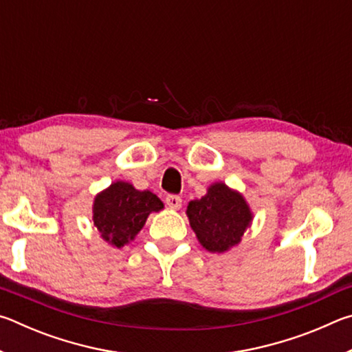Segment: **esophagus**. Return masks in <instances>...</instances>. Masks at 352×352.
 I'll list each match as a JSON object with an SVG mask.
<instances>
[{
	"label": "esophagus",
	"instance_id": "obj_1",
	"mask_svg": "<svg viewBox=\"0 0 352 352\" xmlns=\"http://www.w3.org/2000/svg\"><path fill=\"white\" fill-rule=\"evenodd\" d=\"M166 204H168V206L174 208V210H180V208H182V197H180V195H175V194H169L168 197H166Z\"/></svg>",
	"mask_w": 352,
	"mask_h": 352
}]
</instances>
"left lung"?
I'll use <instances>...</instances> for the list:
<instances>
[{
    "label": "left lung",
    "instance_id": "left-lung-1",
    "mask_svg": "<svg viewBox=\"0 0 352 352\" xmlns=\"http://www.w3.org/2000/svg\"><path fill=\"white\" fill-rule=\"evenodd\" d=\"M190 228L208 252L223 253L236 243L252 222V212L241 194L216 183L200 200L188 205Z\"/></svg>",
    "mask_w": 352,
    "mask_h": 352
}]
</instances>
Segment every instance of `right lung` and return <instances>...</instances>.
Returning a JSON list of instances; mask_svg holds the SVG:
<instances>
[{
    "mask_svg": "<svg viewBox=\"0 0 352 352\" xmlns=\"http://www.w3.org/2000/svg\"><path fill=\"white\" fill-rule=\"evenodd\" d=\"M163 201L151 190H138L126 182H116L94 200L93 220L104 239L121 248L138 234L152 211Z\"/></svg>",
    "mask_w": 352,
    "mask_h": 352,
    "instance_id": "add662e5",
    "label": "right lung"
}]
</instances>
